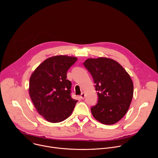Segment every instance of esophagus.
<instances>
[{"mask_svg": "<svg viewBox=\"0 0 158 158\" xmlns=\"http://www.w3.org/2000/svg\"><path fill=\"white\" fill-rule=\"evenodd\" d=\"M81 98L82 99H84L85 98V93H82V94L81 95Z\"/></svg>", "mask_w": 158, "mask_h": 158, "instance_id": "esophagus-1", "label": "esophagus"}]
</instances>
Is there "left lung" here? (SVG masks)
Segmentation results:
<instances>
[{"label": "left lung", "mask_w": 158, "mask_h": 158, "mask_svg": "<svg viewBox=\"0 0 158 158\" xmlns=\"http://www.w3.org/2000/svg\"><path fill=\"white\" fill-rule=\"evenodd\" d=\"M84 65L98 91V103L91 107L93 116L104 124L118 123L126 114L133 97L130 76L118 62L107 57L87 59Z\"/></svg>", "instance_id": "1"}]
</instances>
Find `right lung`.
I'll list each match as a JSON object with an SVG mask.
<instances>
[{
	"label": "right lung",
	"instance_id": "1",
	"mask_svg": "<svg viewBox=\"0 0 158 158\" xmlns=\"http://www.w3.org/2000/svg\"><path fill=\"white\" fill-rule=\"evenodd\" d=\"M77 58L56 56L42 62L32 74L29 93L38 113L48 122L60 123L69 118L77 101L71 96V82L67 71Z\"/></svg>",
	"mask_w": 158,
	"mask_h": 158
}]
</instances>
